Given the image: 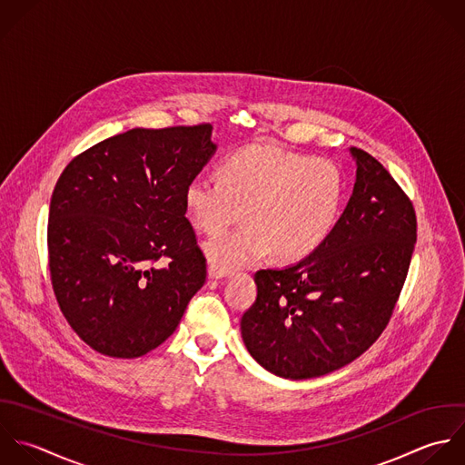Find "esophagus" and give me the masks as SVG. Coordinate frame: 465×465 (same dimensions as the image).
<instances>
[{
	"label": "esophagus",
	"mask_w": 465,
	"mask_h": 465,
	"mask_svg": "<svg viewBox=\"0 0 465 465\" xmlns=\"http://www.w3.org/2000/svg\"><path fill=\"white\" fill-rule=\"evenodd\" d=\"M226 275H228V272L221 270V268H219V266H215L213 262H210V264H208V277H210L212 281L223 279V277H226Z\"/></svg>",
	"instance_id": "34e87169"
}]
</instances>
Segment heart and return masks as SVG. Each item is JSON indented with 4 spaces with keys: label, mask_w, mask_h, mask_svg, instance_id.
I'll return each instance as SVG.
<instances>
[{
    "label": "heart",
    "mask_w": 465,
    "mask_h": 465,
    "mask_svg": "<svg viewBox=\"0 0 465 465\" xmlns=\"http://www.w3.org/2000/svg\"><path fill=\"white\" fill-rule=\"evenodd\" d=\"M344 199V175L330 159L248 146L230 157L217 175H197L184 190L192 224L215 233L242 217L246 224L215 235L204 252L224 272L252 266L268 253L297 262L333 232Z\"/></svg>",
    "instance_id": "heart-1"
}]
</instances>
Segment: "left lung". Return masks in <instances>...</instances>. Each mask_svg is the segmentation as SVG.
<instances>
[{"instance_id":"left-lung-1","label":"left lung","mask_w":465,"mask_h":465,"mask_svg":"<svg viewBox=\"0 0 465 465\" xmlns=\"http://www.w3.org/2000/svg\"><path fill=\"white\" fill-rule=\"evenodd\" d=\"M330 237L306 259L255 273L257 299L241 319L250 355L270 373L304 381L361 357L386 330L417 242L413 203L368 152Z\"/></svg>"}]
</instances>
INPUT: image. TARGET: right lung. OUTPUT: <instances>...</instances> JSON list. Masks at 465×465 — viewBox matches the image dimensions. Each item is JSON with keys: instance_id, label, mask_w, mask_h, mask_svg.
I'll use <instances>...</instances> for the list:
<instances>
[{"instance_id": "add662e5", "label": "right lung", "mask_w": 465, "mask_h": 465, "mask_svg": "<svg viewBox=\"0 0 465 465\" xmlns=\"http://www.w3.org/2000/svg\"><path fill=\"white\" fill-rule=\"evenodd\" d=\"M215 150L208 123L132 128L59 175L46 232L52 288L70 328L97 353L155 350L203 288L206 259L184 217V190Z\"/></svg>"}]
</instances>
